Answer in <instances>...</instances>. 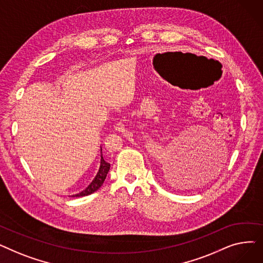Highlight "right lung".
Here are the masks:
<instances>
[{
	"mask_svg": "<svg viewBox=\"0 0 263 263\" xmlns=\"http://www.w3.org/2000/svg\"><path fill=\"white\" fill-rule=\"evenodd\" d=\"M110 164L107 163L102 156V148H101V156H100V163H99V168L98 172H97L95 178L92 179V181L84 189L83 191H81L78 194L71 195V197H83V196H87L89 194H92L93 192H96L98 189H100V186L103 184L106 175L109 171Z\"/></svg>",
	"mask_w": 263,
	"mask_h": 263,
	"instance_id": "right-lung-1",
	"label": "right lung"
}]
</instances>
